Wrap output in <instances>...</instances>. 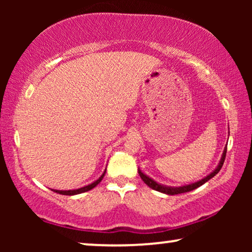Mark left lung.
<instances>
[{"label":"left lung","instance_id":"1","mask_svg":"<svg viewBox=\"0 0 252 252\" xmlns=\"http://www.w3.org/2000/svg\"><path fill=\"white\" fill-rule=\"evenodd\" d=\"M226 153H227V148H225V150H223V154H222V157H221V160H220V163L218 165V167L216 168L215 171L212 172L211 174H209L208 177H205L204 179H202V180H199L197 182H195V184H191V185H188V186H182V187H166V186H163V185H159L157 184L156 181H154L153 179H150L149 177H147L146 174H143L142 172L139 170V174L141 179H142L144 184L147 186H149L150 188H153L154 190H157V191H160V192H164V194H167V195H178V194H182V192H187V191H191L194 190V189L201 187L202 185H204L206 181H209L210 179L215 177V175L218 173V172L221 170L222 165H223V161H225V158H226Z\"/></svg>","mask_w":252,"mask_h":252}]
</instances>
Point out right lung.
Listing matches in <instances>:
<instances>
[{
    "label": "right lung",
    "instance_id": "add662e5",
    "mask_svg": "<svg viewBox=\"0 0 252 252\" xmlns=\"http://www.w3.org/2000/svg\"><path fill=\"white\" fill-rule=\"evenodd\" d=\"M104 174H105V171H104V173H103L101 177H99L98 180H96L95 182H93V184H91V185L86 186V187H82V188H79V189H74V190H55V189H53V190L55 192H57V194H61V195H70L71 196V195L81 194V192L88 191V190H91V189H93L94 187H96V186H97L99 182L102 181V179H103V177H104Z\"/></svg>",
    "mask_w": 252,
    "mask_h": 252
}]
</instances>
